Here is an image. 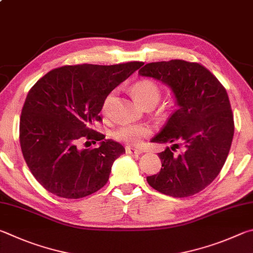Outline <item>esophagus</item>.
<instances>
[{
    "label": "esophagus",
    "mask_w": 253,
    "mask_h": 253,
    "mask_svg": "<svg viewBox=\"0 0 253 253\" xmlns=\"http://www.w3.org/2000/svg\"><path fill=\"white\" fill-rule=\"evenodd\" d=\"M126 153H129V154H141V153H143L142 149L133 148V147H126Z\"/></svg>",
    "instance_id": "34e87169"
}]
</instances>
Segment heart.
Listing matches in <instances>:
<instances>
[{"mask_svg":"<svg viewBox=\"0 0 253 253\" xmlns=\"http://www.w3.org/2000/svg\"><path fill=\"white\" fill-rule=\"evenodd\" d=\"M135 100L142 105L156 104L160 100L162 88L160 84L151 79H143L135 82L131 87ZM113 100V93L105 97L102 103V112L108 113ZM151 133V127L148 124H123L114 131V138L132 145L139 144L142 139Z\"/></svg>","mask_w":253,"mask_h":253,"instance_id":"heart-1","label":"heart"}]
</instances>
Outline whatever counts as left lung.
<instances>
[{
  "mask_svg": "<svg viewBox=\"0 0 253 253\" xmlns=\"http://www.w3.org/2000/svg\"><path fill=\"white\" fill-rule=\"evenodd\" d=\"M139 74L167 84L176 109L151 142L171 143L159 153L162 168L147 176L157 191L174 198L193 196L213 181L231 148L234 122L228 93L205 66L196 62H153ZM183 147L179 155L173 151Z\"/></svg>",
  "mask_w": 253,
  "mask_h": 253,
  "instance_id": "1",
  "label": "left lung"
}]
</instances>
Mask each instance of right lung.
Listing matches in <instances>:
<instances>
[{"label": "right lung", "instance_id": "right-lung-1", "mask_svg": "<svg viewBox=\"0 0 253 253\" xmlns=\"http://www.w3.org/2000/svg\"><path fill=\"white\" fill-rule=\"evenodd\" d=\"M143 64L64 65L31 87L21 113L20 144L30 171L48 192L80 199L108 182L113 162L126 150L92 126L102 121L105 97ZM83 140L100 145L81 149Z\"/></svg>", "mask_w": 253, "mask_h": 253}]
</instances>
